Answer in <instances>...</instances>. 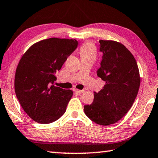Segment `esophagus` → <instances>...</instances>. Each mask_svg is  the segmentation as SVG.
I'll list each match as a JSON object with an SVG mask.
<instances>
[{"instance_id":"34e87169","label":"esophagus","mask_w":158,"mask_h":158,"mask_svg":"<svg viewBox=\"0 0 158 158\" xmlns=\"http://www.w3.org/2000/svg\"><path fill=\"white\" fill-rule=\"evenodd\" d=\"M73 91L75 92V93H77V94H82V93L84 92V90H79L77 89H74Z\"/></svg>"}]
</instances>
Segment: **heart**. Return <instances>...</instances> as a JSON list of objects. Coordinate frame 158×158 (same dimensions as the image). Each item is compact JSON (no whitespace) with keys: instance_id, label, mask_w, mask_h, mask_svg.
I'll use <instances>...</instances> for the list:
<instances>
[{"instance_id":"1","label":"heart","mask_w":158,"mask_h":158,"mask_svg":"<svg viewBox=\"0 0 158 158\" xmlns=\"http://www.w3.org/2000/svg\"><path fill=\"white\" fill-rule=\"evenodd\" d=\"M79 54L81 59L96 60L97 57V49L91 42H85L79 49Z\"/></svg>"}]
</instances>
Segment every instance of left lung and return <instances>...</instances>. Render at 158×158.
Wrapping results in <instances>:
<instances>
[{
	"label": "left lung",
	"instance_id": "1",
	"mask_svg": "<svg viewBox=\"0 0 158 158\" xmlns=\"http://www.w3.org/2000/svg\"><path fill=\"white\" fill-rule=\"evenodd\" d=\"M103 56L97 74L106 84L94 93V102L84 106L86 116L96 124L116 123L129 110L139 91L141 77L133 55L123 44L100 40Z\"/></svg>",
	"mask_w": 158,
	"mask_h": 158
}]
</instances>
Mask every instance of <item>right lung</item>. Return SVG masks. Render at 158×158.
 Wrapping results in <instances>:
<instances>
[{"label":"right lung","mask_w":158,"mask_h":158,"mask_svg":"<svg viewBox=\"0 0 158 158\" xmlns=\"http://www.w3.org/2000/svg\"><path fill=\"white\" fill-rule=\"evenodd\" d=\"M77 45L75 39H44L29 47L21 57L15 76V91L24 112L35 122L51 123L65 112L73 91L54 86L55 73Z\"/></svg>","instance_id":"right-lung-1"}]
</instances>
